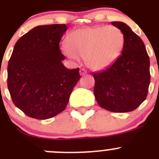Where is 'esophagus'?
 <instances>
[{
  "label": "esophagus",
  "mask_w": 159,
  "mask_h": 159,
  "mask_svg": "<svg viewBox=\"0 0 159 159\" xmlns=\"http://www.w3.org/2000/svg\"><path fill=\"white\" fill-rule=\"evenodd\" d=\"M87 71L84 68H81L80 70V74L81 75H86L87 74Z\"/></svg>",
  "instance_id": "34e87169"
}]
</instances>
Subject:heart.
Returning a JSON list of instances; mask_svg holds the SVG:
<instances>
[{"label":"heart","instance_id":"obj_1","mask_svg":"<svg viewBox=\"0 0 159 159\" xmlns=\"http://www.w3.org/2000/svg\"><path fill=\"white\" fill-rule=\"evenodd\" d=\"M124 39L120 29L108 25L79 29L67 38V45L63 52L67 57L84 58L85 64L92 70H101L113 64L120 56Z\"/></svg>","mask_w":159,"mask_h":159}]
</instances>
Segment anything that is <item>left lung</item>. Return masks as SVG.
<instances>
[{
  "label": "left lung",
  "instance_id": "8db88e82",
  "mask_svg": "<svg viewBox=\"0 0 159 159\" xmlns=\"http://www.w3.org/2000/svg\"><path fill=\"white\" fill-rule=\"evenodd\" d=\"M124 43L122 55L109 67L93 73L94 95L101 107L112 112L134 111L147 98L150 83V58L141 38L127 24L113 21Z\"/></svg>",
  "mask_w": 159,
  "mask_h": 159
}]
</instances>
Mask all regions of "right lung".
I'll return each mask as SVG.
<instances>
[{
  "instance_id": "right-lung-1",
  "label": "right lung",
  "mask_w": 159,
  "mask_h": 159,
  "mask_svg": "<svg viewBox=\"0 0 159 159\" xmlns=\"http://www.w3.org/2000/svg\"><path fill=\"white\" fill-rule=\"evenodd\" d=\"M66 25H40L20 38L8 64V88L12 102L29 117L48 119L66 108L80 79L68 69L60 42Z\"/></svg>"
}]
</instances>
